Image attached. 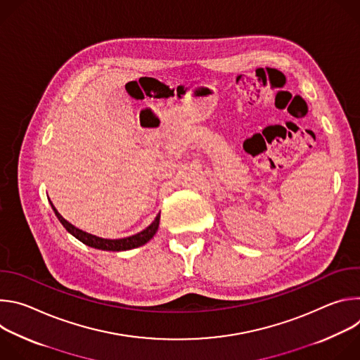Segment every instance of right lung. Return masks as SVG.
<instances>
[{"label":"right lung","mask_w":360,"mask_h":360,"mask_svg":"<svg viewBox=\"0 0 360 360\" xmlns=\"http://www.w3.org/2000/svg\"><path fill=\"white\" fill-rule=\"evenodd\" d=\"M51 207H53L58 221L63 224V226L72 235L75 236L78 240H81L82 243L91 246V248H95V249H101V250H114V252H120V250H129V249H134V248H138V246H142L145 245L148 240H150V238L157 233L158 231V226H160V214L157 215L155 221H153L146 229H143L142 232L136 233V235H132V236H128V238H121V239H104V238H99V236H95V235H91V233H86L78 228H75L72 224H70L67 219H64L58 211L56 210V207L53 205V202L49 200Z\"/></svg>","instance_id":"add662e5"}]
</instances>
